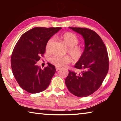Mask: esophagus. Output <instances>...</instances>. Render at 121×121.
Returning a JSON list of instances; mask_svg holds the SVG:
<instances>
[{
  "label": "esophagus",
  "mask_w": 121,
  "mask_h": 121,
  "mask_svg": "<svg viewBox=\"0 0 121 121\" xmlns=\"http://www.w3.org/2000/svg\"><path fill=\"white\" fill-rule=\"evenodd\" d=\"M56 71H58L59 70H60V68H59V67H56Z\"/></svg>",
  "instance_id": "esophagus-1"
}]
</instances>
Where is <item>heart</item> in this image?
Instances as JSON below:
<instances>
[{"label": "heart", "mask_w": 121, "mask_h": 121, "mask_svg": "<svg viewBox=\"0 0 121 121\" xmlns=\"http://www.w3.org/2000/svg\"><path fill=\"white\" fill-rule=\"evenodd\" d=\"M63 43L69 48L68 53L70 54L73 60L77 61L83 56L84 49L81 46L77 45L79 43L78 38L75 34L70 32H67L61 36ZM54 40V38H50L47 42L46 50L48 52H50L51 46ZM50 62L56 67H61L68 65L71 62V59L68 56H53L50 59Z\"/></svg>", "instance_id": "heart-1"}]
</instances>
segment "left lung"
Returning a JSON list of instances; mask_svg holds the SVG:
<instances>
[{"label":"left lung","mask_w":121,"mask_h":121,"mask_svg":"<svg viewBox=\"0 0 121 121\" xmlns=\"http://www.w3.org/2000/svg\"><path fill=\"white\" fill-rule=\"evenodd\" d=\"M83 36L85 48L83 56L75 65L82 70L79 73L69 70L65 84L70 92L77 97H87L99 89L109 69L107 48L100 37L89 29L69 27Z\"/></svg>","instance_id":"1"}]
</instances>
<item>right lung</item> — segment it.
I'll return each mask as SVG.
<instances>
[{"instance_id": "right-lung-1", "label": "right lung", "mask_w": 121, "mask_h": 121, "mask_svg": "<svg viewBox=\"0 0 121 121\" xmlns=\"http://www.w3.org/2000/svg\"><path fill=\"white\" fill-rule=\"evenodd\" d=\"M61 29L34 28L22 35L14 47L11 56L12 72L20 86L28 92H41L50 85L56 67L48 63L42 69L36 63L45 52L47 42Z\"/></svg>"}]
</instances>
